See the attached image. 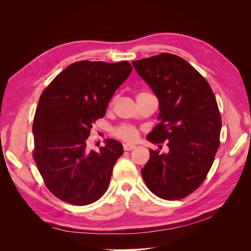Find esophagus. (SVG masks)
Instances as JSON below:
<instances>
[{
  "mask_svg": "<svg viewBox=\"0 0 251 251\" xmlns=\"http://www.w3.org/2000/svg\"><path fill=\"white\" fill-rule=\"evenodd\" d=\"M136 148V146H134V144H130V143H126L124 144V150L125 151H132Z\"/></svg>",
  "mask_w": 251,
  "mask_h": 251,
  "instance_id": "obj_1",
  "label": "esophagus"
}]
</instances>
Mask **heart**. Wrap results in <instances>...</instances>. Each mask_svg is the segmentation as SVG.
<instances>
[{
    "label": "heart",
    "instance_id": "1",
    "mask_svg": "<svg viewBox=\"0 0 251 251\" xmlns=\"http://www.w3.org/2000/svg\"><path fill=\"white\" fill-rule=\"evenodd\" d=\"M114 100L111 102L113 104ZM113 135L117 137L118 139H121L127 142H134L139 138V131L133 126L130 125H121L118 126L113 130Z\"/></svg>",
    "mask_w": 251,
    "mask_h": 251
}]
</instances>
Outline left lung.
Listing matches in <instances>:
<instances>
[{"label":"left lung","mask_w":251,"mask_h":251,"mask_svg":"<svg viewBox=\"0 0 251 251\" xmlns=\"http://www.w3.org/2000/svg\"><path fill=\"white\" fill-rule=\"evenodd\" d=\"M159 100L158 124L148 139L166 142L169 153L150 150L141 170L150 191L164 200L185 198L206 178L220 147L222 121L207 80L185 59L160 53L133 62Z\"/></svg>","instance_id":"obj_1"}]
</instances>
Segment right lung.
<instances>
[{"label": "right lung", "mask_w": 251, "mask_h": 251, "mask_svg": "<svg viewBox=\"0 0 251 251\" xmlns=\"http://www.w3.org/2000/svg\"><path fill=\"white\" fill-rule=\"evenodd\" d=\"M132 69L126 60H81L67 67L43 91L33 120L32 155L45 184L59 200L83 206L107 192L123 144L107 139L95 151L87 149V139Z\"/></svg>", "instance_id": "right-lung-1"}]
</instances>
